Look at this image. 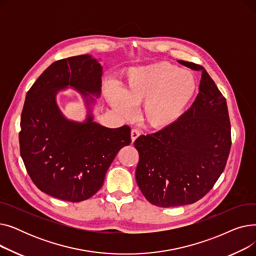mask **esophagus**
<instances>
[{"label": "esophagus", "mask_w": 256, "mask_h": 256, "mask_svg": "<svg viewBox=\"0 0 256 256\" xmlns=\"http://www.w3.org/2000/svg\"><path fill=\"white\" fill-rule=\"evenodd\" d=\"M140 136V130L137 128H132L130 132V137H132V141L134 142L138 137Z\"/></svg>", "instance_id": "1"}]
</instances>
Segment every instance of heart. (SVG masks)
<instances>
[{
	"label": "heart",
	"instance_id": "1",
	"mask_svg": "<svg viewBox=\"0 0 256 256\" xmlns=\"http://www.w3.org/2000/svg\"><path fill=\"white\" fill-rule=\"evenodd\" d=\"M196 91L193 74L168 62L132 68L128 72L121 91L109 84L106 96L124 117L132 116V106L142 104L143 120L152 128H164L184 111Z\"/></svg>",
	"mask_w": 256,
	"mask_h": 256
}]
</instances>
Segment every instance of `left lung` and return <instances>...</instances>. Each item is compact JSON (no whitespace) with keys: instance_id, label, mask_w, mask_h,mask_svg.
<instances>
[{"instance_id":"obj_1","label":"left lung","mask_w":256,"mask_h":256,"mask_svg":"<svg viewBox=\"0 0 256 256\" xmlns=\"http://www.w3.org/2000/svg\"><path fill=\"white\" fill-rule=\"evenodd\" d=\"M201 72L199 93L176 121L134 143L139 152L136 180L144 197L160 208L191 204L202 198L222 174L232 146L225 98L204 67L180 60Z\"/></svg>"}]
</instances>
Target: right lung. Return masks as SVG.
Segmentation results:
<instances>
[{"mask_svg": "<svg viewBox=\"0 0 256 256\" xmlns=\"http://www.w3.org/2000/svg\"><path fill=\"white\" fill-rule=\"evenodd\" d=\"M102 67L89 55L58 60L42 74L26 96L20 117V150L32 182L52 197L80 202L96 194L118 152L130 145V128H109L63 116L56 102L70 86L86 98L100 93Z\"/></svg>", "mask_w": 256, "mask_h": 256, "instance_id": "right-lung-1", "label": "right lung"}]
</instances>
